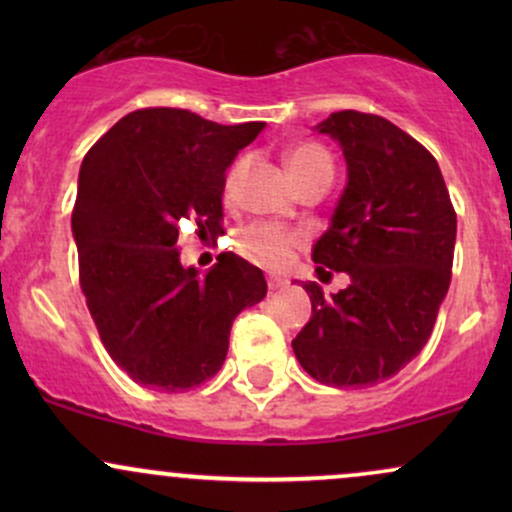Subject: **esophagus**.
Listing matches in <instances>:
<instances>
[{
    "mask_svg": "<svg viewBox=\"0 0 512 512\" xmlns=\"http://www.w3.org/2000/svg\"><path fill=\"white\" fill-rule=\"evenodd\" d=\"M267 286H269V291H279L286 286V279H281V276H269Z\"/></svg>",
    "mask_w": 512,
    "mask_h": 512,
    "instance_id": "obj_1",
    "label": "esophagus"
}]
</instances>
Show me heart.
I'll list each match as a JSON object with an SVG mask.
<instances>
[{"label": "heart", "mask_w": 512, "mask_h": 512, "mask_svg": "<svg viewBox=\"0 0 512 512\" xmlns=\"http://www.w3.org/2000/svg\"><path fill=\"white\" fill-rule=\"evenodd\" d=\"M284 163L289 168L291 180L296 182V187L305 185V182L317 180V178H330L332 180V161L327 156V151L322 146L303 142L291 146L284 154ZM245 166H248V158H238L226 175V192L231 195L238 187L240 178H243ZM238 248L243 255H248L250 260L264 264V267L281 269L284 264H289L293 250L303 243V236L296 231H289L284 226H274V223H252V226L243 228L236 238Z\"/></svg>", "instance_id": "obj_1"}]
</instances>
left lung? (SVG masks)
Instances as JSON below:
<instances>
[{"mask_svg": "<svg viewBox=\"0 0 512 512\" xmlns=\"http://www.w3.org/2000/svg\"><path fill=\"white\" fill-rule=\"evenodd\" d=\"M342 146L349 182L313 248L317 274H349L325 298L303 284L313 317L293 354L317 383L368 387L424 349L450 286L457 214L436 158L380 115L342 110L315 127Z\"/></svg>", "mask_w": 512, "mask_h": 512, "instance_id": "obj_1", "label": "left lung"}]
</instances>
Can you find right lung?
<instances>
[{"label": "right lung", "instance_id": "add662e5", "mask_svg": "<svg viewBox=\"0 0 512 512\" xmlns=\"http://www.w3.org/2000/svg\"><path fill=\"white\" fill-rule=\"evenodd\" d=\"M264 122L219 125L180 108L134 110L88 149L72 231L88 313L134 383L182 392L219 373L233 320L267 296L260 267L221 252L182 267L180 221L223 233L226 168Z\"/></svg>", "mask_w": 512, "mask_h": 512}]
</instances>
